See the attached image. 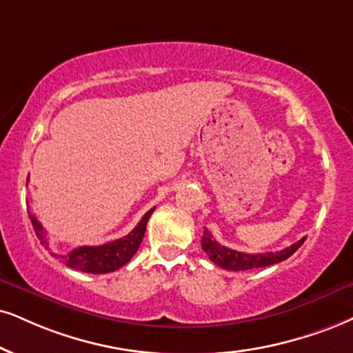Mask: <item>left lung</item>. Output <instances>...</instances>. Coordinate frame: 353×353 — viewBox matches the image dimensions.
Masks as SVG:
<instances>
[{
    "label": "left lung",
    "mask_w": 353,
    "mask_h": 353,
    "mask_svg": "<svg viewBox=\"0 0 353 353\" xmlns=\"http://www.w3.org/2000/svg\"><path fill=\"white\" fill-rule=\"evenodd\" d=\"M304 241H306V237H303L301 241L294 242L293 245L278 252H267V254H243V252L228 249V247L217 243L214 239H212V234L210 230L204 229L201 247L208 254V256H210L211 262H214L217 267L224 270H232V272H242V270L263 268L268 267V265L280 263L283 260H286L288 256L293 255L294 252L303 245Z\"/></svg>",
    "instance_id": "obj_1"
}]
</instances>
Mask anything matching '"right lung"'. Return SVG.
Instances as JSON below:
<instances>
[{
    "label": "right lung",
    "mask_w": 353,
    "mask_h": 353,
    "mask_svg": "<svg viewBox=\"0 0 353 353\" xmlns=\"http://www.w3.org/2000/svg\"><path fill=\"white\" fill-rule=\"evenodd\" d=\"M155 211V208H152L145 212V216L142 217L141 223L134 228L128 236L123 239H117V241L103 243V245H81L73 249L70 254L67 255H57L52 254L57 259H60L62 262L73 270H80L85 273H110L114 270L124 267L125 263L132 259L136 254L139 245H141L143 234H145L147 221L152 212ZM29 219L32 223V228L36 230V236L46 249H49V242H47L46 230H43L42 224L39 223L37 217L29 212Z\"/></svg>",
    "instance_id": "obj_1"
}]
</instances>
